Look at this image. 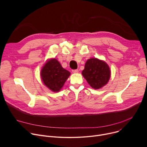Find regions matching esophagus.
I'll return each mask as SVG.
<instances>
[{
  "label": "esophagus",
  "mask_w": 147,
  "mask_h": 147,
  "mask_svg": "<svg viewBox=\"0 0 147 147\" xmlns=\"http://www.w3.org/2000/svg\"><path fill=\"white\" fill-rule=\"evenodd\" d=\"M72 71H73V73H77L78 72V70L77 69H75V70H73Z\"/></svg>",
  "instance_id": "esophagus-1"
}]
</instances>
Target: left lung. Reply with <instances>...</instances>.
<instances>
[{
    "instance_id": "obj_1",
    "label": "left lung",
    "mask_w": 147,
    "mask_h": 147,
    "mask_svg": "<svg viewBox=\"0 0 147 147\" xmlns=\"http://www.w3.org/2000/svg\"><path fill=\"white\" fill-rule=\"evenodd\" d=\"M82 74L90 86L99 89L105 86L111 77V70L105 62L96 58L88 59Z\"/></svg>"
}]
</instances>
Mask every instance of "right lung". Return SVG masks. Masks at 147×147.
I'll return each instance as SVG.
<instances>
[{"label": "right lung", "mask_w": 147, "mask_h": 147, "mask_svg": "<svg viewBox=\"0 0 147 147\" xmlns=\"http://www.w3.org/2000/svg\"><path fill=\"white\" fill-rule=\"evenodd\" d=\"M70 75V73L63 68L55 59L47 61L40 72L45 85L53 92L60 90Z\"/></svg>", "instance_id": "1"}]
</instances>
